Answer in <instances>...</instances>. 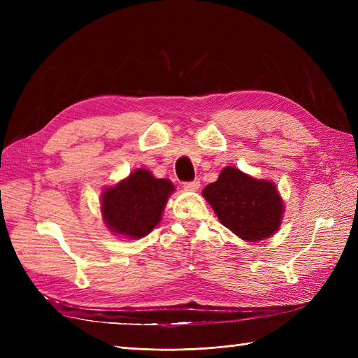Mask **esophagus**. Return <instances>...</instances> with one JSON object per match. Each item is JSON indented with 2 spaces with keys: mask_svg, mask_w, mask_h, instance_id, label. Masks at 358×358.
Here are the masks:
<instances>
[{
  "mask_svg": "<svg viewBox=\"0 0 358 358\" xmlns=\"http://www.w3.org/2000/svg\"><path fill=\"white\" fill-rule=\"evenodd\" d=\"M183 188H185L187 191H197L200 188V180L196 179L192 182H185V183H183Z\"/></svg>",
  "mask_w": 358,
  "mask_h": 358,
  "instance_id": "esophagus-1",
  "label": "esophagus"
}]
</instances>
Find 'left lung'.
I'll return each instance as SVG.
<instances>
[{
  "mask_svg": "<svg viewBox=\"0 0 358 358\" xmlns=\"http://www.w3.org/2000/svg\"><path fill=\"white\" fill-rule=\"evenodd\" d=\"M220 222L245 242L273 236L284 218V200L272 180L255 179L237 167H225L203 189Z\"/></svg>",
  "mask_w": 358,
  "mask_h": 358,
  "instance_id": "8db88e82",
  "label": "left lung"
}]
</instances>
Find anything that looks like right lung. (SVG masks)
<instances>
[{
  "label": "right lung",
  "instance_id": "right-lung-1",
  "mask_svg": "<svg viewBox=\"0 0 358 358\" xmlns=\"http://www.w3.org/2000/svg\"><path fill=\"white\" fill-rule=\"evenodd\" d=\"M173 192V182L155 178L152 171L137 169L129 173L101 192L100 209L107 230L121 239H142L161 222Z\"/></svg>",
  "mask_w": 358,
  "mask_h": 358
}]
</instances>
